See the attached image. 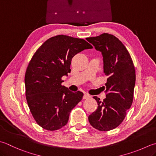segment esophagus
Segmentation results:
<instances>
[{"mask_svg": "<svg viewBox=\"0 0 156 156\" xmlns=\"http://www.w3.org/2000/svg\"><path fill=\"white\" fill-rule=\"evenodd\" d=\"M91 96L88 94H85L83 95V99H87V98H90Z\"/></svg>", "mask_w": 156, "mask_h": 156, "instance_id": "esophagus-1", "label": "esophagus"}]
</instances>
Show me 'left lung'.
<instances>
[{
  "mask_svg": "<svg viewBox=\"0 0 156 156\" xmlns=\"http://www.w3.org/2000/svg\"><path fill=\"white\" fill-rule=\"evenodd\" d=\"M86 40L101 52L104 73L108 77L104 87L106 98L101 101L93 97L98 108L88 119L97 130L108 131L121 124L133 103L136 81L134 64L124 44L114 35L103 33Z\"/></svg>",
  "mask_w": 156,
  "mask_h": 156,
  "instance_id": "8db88e82",
  "label": "left lung"
}]
</instances>
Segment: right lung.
I'll use <instances>...</instances> for the list:
<instances>
[{
    "mask_svg": "<svg viewBox=\"0 0 156 156\" xmlns=\"http://www.w3.org/2000/svg\"><path fill=\"white\" fill-rule=\"evenodd\" d=\"M92 48L84 39L61 34L47 40L33 55L26 71V96L41 127L54 131L67 124L70 111L83 94L62 86V77L70 72L75 55Z\"/></svg>",
    "mask_w": 156,
    "mask_h": 156,
    "instance_id": "add662e5",
    "label": "right lung"
}]
</instances>
